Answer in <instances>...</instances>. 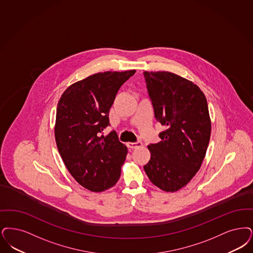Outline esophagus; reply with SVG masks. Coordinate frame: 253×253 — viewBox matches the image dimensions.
Here are the masks:
<instances>
[{
    "label": "esophagus",
    "instance_id": "obj_1",
    "mask_svg": "<svg viewBox=\"0 0 253 253\" xmlns=\"http://www.w3.org/2000/svg\"><path fill=\"white\" fill-rule=\"evenodd\" d=\"M141 146L142 142L140 141L133 142V143L129 142V143H127V147L130 148V149H137V148H139Z\"/></svg>",
    "mask_w": 253,
    "mask_h": 253
}]
</instances>
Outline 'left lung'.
I'll use <instances>...</instances> for the list:
<instances>
[{
    "mask_svg": "<svg viewBox=\"0 0 253 253\" xmlns=\"http://www.w3.org/2000/svg\"><path fill=\"white\" fill-rule=\"evenodd\" d=\"M154 117L166 127L161 141L148 146L151 160L144 169L167 192L181 189L199 171L207 151L211 122L200 87L168 71H144Z\"/></svg>",
    "mask_w": 253,
    "mask_h": 253,
    "instance_id": "left-lung-1",
    "label": "left lung"
}]
</instances>
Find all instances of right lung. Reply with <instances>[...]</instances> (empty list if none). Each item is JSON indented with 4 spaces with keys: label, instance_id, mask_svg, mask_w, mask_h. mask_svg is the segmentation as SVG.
<instances>
[{
    "label": "right lung",
    "instance_id": "add662e5",
    "mask_svg": "<svg viewBox=\"0 0 253 253\" xmlns=\"http://www.w3.org/2000/svg\"><path fill=\"white\" fill-rule=\"evenodd\" d=\"M135 71H106L74 83L62 94L56 109L55 141L71 176L93 192H101L120 179L127 148L110 125L109 110L122 84Z\"/></svg>",
    "mask_w": 253,
    "mask_h": 253
}]
</instances>
